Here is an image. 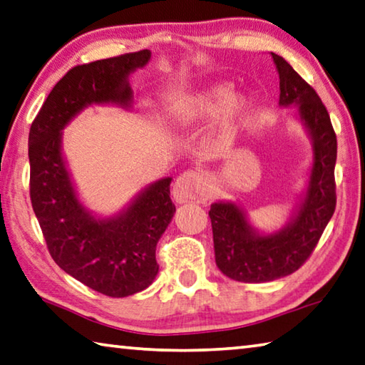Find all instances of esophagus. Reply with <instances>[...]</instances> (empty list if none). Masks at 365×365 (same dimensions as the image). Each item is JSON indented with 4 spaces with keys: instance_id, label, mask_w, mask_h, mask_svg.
<instances>
[{
    "instance_id": "obj_1",
    "label": "esophagus",
    "mask_w": 365,
    "mask_h": 365,
    "mask_svg": "<svg viewBox=\"0 0 365 365\" xmlns=\"http://www.w3.org/2000/svg\"><path fill=\"white\" fill-rule=\"evenodd\" d=\"M210 187L207 178L197 170H187L177 178L172 188V197L178 204L204 202L209 200Z\"/></svg>"
}]
</instances>
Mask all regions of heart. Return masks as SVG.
I'll use <instances>...</instances> for the list:
<instances>
[{"label":"heart","mask_w":365,"mask_h":365,"mask_svg":"<svg viewBox=\"0 0 365 365\" xmlns=\"http://www.w3.org/2000/svg\"><path fill=\"white\" fill-rule=\"evenodd\" d=\"M254 110V98L246 92H236L230 81H215L172 101L165 110V119L175 129H191L220 116L218 135L230 138Z\"/></svg>","instance_id":"heart-1"}]
</instances>
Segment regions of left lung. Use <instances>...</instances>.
<instances>
[{
    "mask_svg": "<svg viewBox=\"0 0 365 365\" xmlns=\"http://www.w3.org/2000/svg\"><path fill=\"white\" fill-rule=\"evenodd\" d=\"M271 56L279 73V107L297 108L292 116L307 132L313 156L302 195L279 230H258L237 201L212 202L215 263L225 276L241 282H269L300 268L332 218L336 201V137L327 110L286 58Z\"/></svg>",
    "mask_w": 365,
    "mask_h": 365,
    "instance_id": "8db88e82",
    "label": "left lung"
}]
</instances>
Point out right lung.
Returning <instances> with one entry per match:
<instances>
[{
  "label": "right lung",
  "instance_id": "right-lung-1",
  "mask_svg": "<svg viewBox=\"0 0 365 365\" xmlns=\"http://www.w3.org/2000/svg\"><path fill=\"white\" fill-rule=\"evenodd\" d=\"M148 49L71 68L46 98L29 135L30 197L54 262L103 295L121 298L151 286L156 244L175 214L170 177L148 183L111 215L86 207L63 155V129L86 108L134 105L129 78Z\"/></svg>",
  "mask_w": 365,
  "mask_h": 365
}]
</instances>
